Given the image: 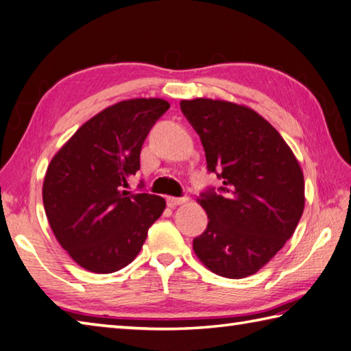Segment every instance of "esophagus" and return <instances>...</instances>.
Wrapping results in <instances>:
<instances>
[{
  "label": "esophagus",
  "mask_w": 351,
  "mask_h": 351,
  "mask_svg": "<svg viewBox=\"0 0 351 351\" xmlns=\"http://www.w3.org/2000/svg\"><path fill=\"white\" fill-rule=\"evenodd\" d=\"M186 199L188 198H184V197H167V204L169 207H176V206L183 204Z\"/></svg>",
  "instance_id": "34e87169"
}]
</instances>
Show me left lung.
Masks as SVG:
<instances>
[{
    "instance_id": "obj_1",
    "label": "left lung",
    "mask_w": 351,
    "mask_h": 351,
    "mask_svg": "<svg viewBox=\"0 0 351 351\" xmlns=\"http://www.w3.org/2000/svg\"><path fill=\"white\" fill-rule=\"evenodd\" d=\"M180 109L198 133L207 169L219 192L198 198L207 213L194 252L206 268L227 278L257 273L280 252L304 209V178L276 128L247 106L223 99H183Z\"/></svg>"
}]
</instances>
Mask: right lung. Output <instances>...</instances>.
Listing matches in <instances>:
<instances>
[{"label":"right lung","mask_w":351,"mask_h":351,"mask_svg":"<svg viewBox=\"0 0 351 351\" xmlns=\"http://www.w3.org/2000/svg\"><path fill=\"white\" fill-rule=\"evenodd\" d=\"M169 103L134 98L107 107L49 162L44 207L59 244L82 268L109 274L139 254L165 199L124 191L141 168V148Z\"/></svg>","instance_id":"right-lung-1"}]
</instances>
